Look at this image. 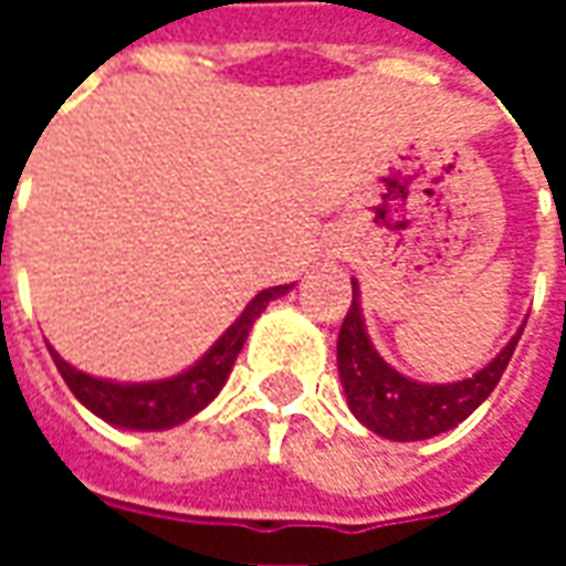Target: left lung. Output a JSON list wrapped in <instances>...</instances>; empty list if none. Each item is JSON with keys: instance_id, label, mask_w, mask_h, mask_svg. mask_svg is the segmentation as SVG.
I'll return each mask as SVG.
<instances>
[{"instance_id": "1", "label": "left lung", "mask_w": 566, "mask_h": 566, "mask_svg": "<svg viewBox=\"0 0 566 566\" xmlns=\"http://www.w3.org/2000/svg\"><path fill=\"white\" fill-rule=\"evenodd\" d=\"M352 308L343 321L339 343H336V364L339 379L348 397V409L360 424L394 442H418L446 433L470 418L485 403L488 394L497 388L503 369L510 364L522 331L500 348V355L473 373L470 379L449 381V385H427L397 373V369L369 343L364 312H360V287L352 282ZM527 324V321H524Z\"/></svg>"}]
</instances>
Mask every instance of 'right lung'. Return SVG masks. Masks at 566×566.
<instances>
[{"label": "right lung", "instance_id": "1", "mask_svg": "<svg viewBox=\"0 0 566 566\" xmlns=\"http://www.w3.org/2000/svg\"><path fill=\"white\" fill-rule=\"evenodd\" d=\"M291 287L294 284H279V287L260 291L242 308V315L223 331L221 339L211 345L193 367L181 369L178 376H169V379H96L91 373H81L72 364H66L51 345H48V352L54 357L56 369L69 385V391L75 394L96 418H103V421L115 427H124V430H169V427L185 424L187 418L202 412L221 394L223 381L230 379V369H233L235 357L242 352L254 321L260 318V312L270 306L275 296L287 294Z\"/></svg>", "mask_w": 566, "mask_h": 566}]
</instances>
